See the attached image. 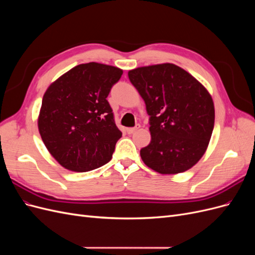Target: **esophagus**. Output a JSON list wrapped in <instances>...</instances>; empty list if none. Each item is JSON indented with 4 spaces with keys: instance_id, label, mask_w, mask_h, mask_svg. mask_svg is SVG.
Segmentation results:
<instances>
[{
    "instance_id": "obj_1",
    "label": "esophagus",
    "mask_w": 255,
    "mask_h": 255,
    "mask_svg": "<svg viewBox=\"0 0 255 255\" xmlns=\"http://www.w3.org/2000/svg\"><path fill=\"white\" fill-rule=\"evenodd\" d=\"M139 128H140V125H136L134 128H127V132H128V134H132V133L136 132V130L139 129Z\"/></svg>"
}]
</instances>
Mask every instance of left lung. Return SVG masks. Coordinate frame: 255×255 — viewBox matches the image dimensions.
<instances>
[{
  "mask_svg": "<svg viewBox=\"0 0 255 255\" xmlns=\"http://www.w3.org/2000/svg\"><path fill=\"white\" fill-rule=\"evenodd\" d=\"M128 79L150 116L151 142L140 150L143 163L163 174L188 170L203 156L213 133L211 95L173 64L137 68Z\"/></svg>",
  "mask_w": 255,
  "mask_h": 255,
  "instance_id": "left-lung-1",
  "label": "left lung"
}]
</instances>
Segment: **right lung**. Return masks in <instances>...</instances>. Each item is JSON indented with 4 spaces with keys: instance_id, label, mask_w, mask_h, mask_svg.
I'll list each match as a JSON object with an SVG mask.
<instances>
[{
    "instance_id": "1",
    "label": "right lung",
    "mask_w": 255,
    "mask_h": 255,
    "mask_svg": "<svg viewBox=\"0 0 255 255\" xmlns=\"http://www.w3.org/2000/svg\"><path fill=\"white\" fill-rule=\"evenodd\" d=\"M121 75L113 66L82 64L45 91L38 128L52 156L66 169L90 171L112 159L122 133L106 98Z\"/></svg>"
}]
</instances>
